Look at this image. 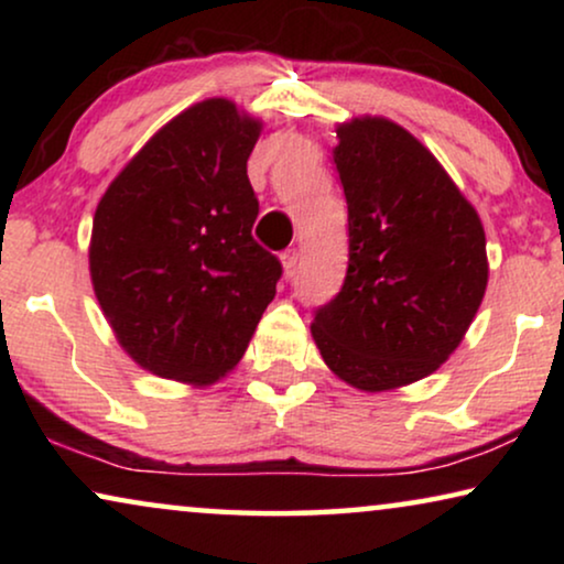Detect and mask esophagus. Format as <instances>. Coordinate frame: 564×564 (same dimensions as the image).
<instances>
[{
  "mask_svg": "<svg viewBox=\"0 0 564 564\" xmlns=\"http://www.w3.org/2000/svg\"><path fill=\"white\" fill-rule=\"evenodd\" d=\"M280 261L284 267V274H295V267H297V249H288L280 253Z\"/></svg>",
  "mask_w": 564,
  "mask_h": 564,
  "instance_id": "1",
  "label": "esophagus"
}]
</instances>
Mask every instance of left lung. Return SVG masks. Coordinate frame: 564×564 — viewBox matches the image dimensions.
Listing matches in <instances>:
<instances>
[{
	"label": "left lung",
	"mask_w": 564,
	"mask_h": 564,
	"mask_svg": "<svg viewBox=\"0 0 564 564\" xmlns=\"http://www.w3.org/2000/svg\"><path fill=\"white\" fill-rule=\"evenodd\" d=\"M336 135L349 267L311 330L351 388H403L465 338L488 288L485 230L434 153L398 122L354 118Z\"/></svg>",
	"instance_id": "obj_1"
}]
</instances>
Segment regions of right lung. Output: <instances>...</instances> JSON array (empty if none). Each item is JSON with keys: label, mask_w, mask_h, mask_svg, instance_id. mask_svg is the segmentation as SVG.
<instances>
[{"label": "right lung", "mask_w": 564, "mask_h": 564, "mask_svg": "<svg viewBox=\"0 0 564 564\" xmlns=\"http://www.w3.org/2000/svg\"><path fill=\"white\" fill-rule=\"evenodd\" d=\"M261 122L230 99L169 120L115 176L91 226L89 274L105 318L143 369L213 384L243 357L282 264L253 241L246 161Z\"/></svg>", "instance_id": "1"}]
</instances>
